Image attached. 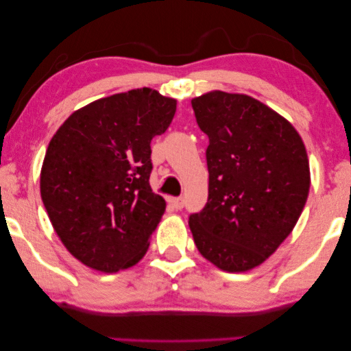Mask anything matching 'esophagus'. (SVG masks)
Masks as SVG:
<instances>
[{
	"mask_svg": "<svg viewBox=\"0 0 351 351\" xmlns=\"http://www.w3.org/2000/svg\"><path fill=\"white\" fill-rule=\"evenodd\" d=\"M169 204L172 205V208L182 210L183 205H185V200H183V197H174V199L169 200Z\"/></svg>",
	"mask_w": 351,
	"mask_h": 351,
	"instance_id": "1",
	"label": "esophagus"
}]
</instances>
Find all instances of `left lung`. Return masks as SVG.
<instances>
[{"instance_id": "obj_1", "label": "left lung", "mask_w": 351, "mask_h": 351, "mask_svg": "<svg viewBox=\"0 0 351 351\" xmlns=\"http://www.w3.org/2000/svg\"><path fill=\"white\" fill-rule=\"evenodd\" d=\"M208 136V202L189 216L194 243L222 271L260 266L289 237L309 193L297 130L263 102L211 91L191 101Z\"/></svg>"}]
</instances>
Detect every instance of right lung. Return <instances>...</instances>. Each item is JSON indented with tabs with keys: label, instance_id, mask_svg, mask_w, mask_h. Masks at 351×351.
Here are the masks:
<instances>
[{
	"label": "right lung",
	"instance_id": "right-lung-1",
	"mask_svg": "<svg viewBox=\"0 0 351 351\" xmlns=\"http://www.w3.org/2000/svg\"><path fill=\"white\" fill-rule=\"evenodd\" d=\"M176 99L155 90L102 97L74 112L51 140L40 176L49 221L85 266H134L166 210L149 185L151 141L169 128Z\"/></svg>",
	"mask_w": 351,
	"mask_h": 351
}]
</instances>
